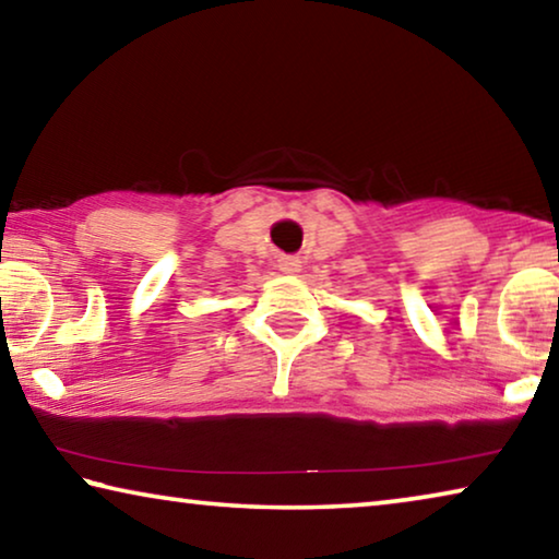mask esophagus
<instances>
[{
    "mask_svg": "<svg viewBox=\"0 0 559 559\" xmlns=\"http://www.w3.org/2000/svg\"><path fill=\"white\" fill-rule=\"evenodd\" d=\"M278 269L283 271V273H298L300 271V259H296V257H281L278 259Z\"/></svg>",
    "mask_w": 559,
    "mask_h": 559,
    "instance_id": "obj_1",
    "label": "esophagus"
}]
</instances>
